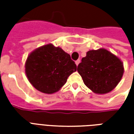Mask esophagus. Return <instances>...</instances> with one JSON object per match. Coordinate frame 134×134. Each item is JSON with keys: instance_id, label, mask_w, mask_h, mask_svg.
I'll return each instance as SVG.
<instances>
[{"instance_id": "34e87169", "label": "esophagus", "mask_w": 134, "mask_h": 134, "mask_svg": "<svg viewBox=\"0 0 134 134\" xmlns=\"http://www.w3.org/2000/svg\"><path fill=\"white\" fill-rule=\"evenodd\" d=\"M80 59H77V61L75 62V64H76V65H77H77H78V64H80Z\"/></svg>"}]
</instances>
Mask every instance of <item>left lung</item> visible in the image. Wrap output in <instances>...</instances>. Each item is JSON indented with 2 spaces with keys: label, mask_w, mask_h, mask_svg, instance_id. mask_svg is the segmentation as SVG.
I'll return each mask as SVG.
<instances>
[{
  "label": "left lung",
  "mask_w": 134,
  "mask_h": 134,
  "mask_svg": "<svg viewBox=\"0 0 134 134\" xmlns=\"http://www.w3.org/2000/svg\"><path fill=\"white\" fill-rule=\"evenodd\" d=\"M85 85L96 94H106L115 88L124 72V64L117 56L100 48L90 50L77 67Z\"/></svg>",
  "instance_id": "obj_1"
}]
</instances>
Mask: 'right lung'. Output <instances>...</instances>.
I'll return each mask as SVG.
<instances>
[{
	"label": "right lung",
	"mask_w": 134,
	"mask_h": 134,
	"mask_svg": "<svg viewBox=\"0 0 134 134\" xmlns=\"http://www.w3.org/2000/svg\"><path fill=\"white\" fill-rule=\"evenodd\" d=\"M76 70L77 66L70 54L52 44L34 50L25 62V72L29 82L46 94L59 91Z\"/></svg>",
	"instance_id": "obj_1"
}]
</instances>
